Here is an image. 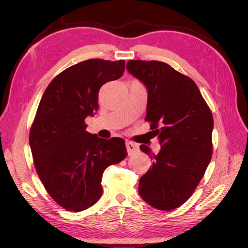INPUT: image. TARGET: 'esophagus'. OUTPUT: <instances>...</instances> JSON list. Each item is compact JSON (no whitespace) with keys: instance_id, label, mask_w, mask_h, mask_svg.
<instances>
[{"instance_id":"esophagus-1","label":"esophagus","mask_w":248,"mask_h":248,"mask_svg":"<svg viewBox=\"0 0 248 248\" xmlns=\"http://www.w3.org/2000/svg\"><path fill=\"white\" fill-rule=\"evenodd\" d=\"M126 148H127V152H128L129 155H132L133 153L139 151V145L136 144V142L130 141V140L126 141Z\"/></svg>"}]
</instances>
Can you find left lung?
Returning <instances> with one entry per match:
<instances>
[{"label": "left lung", "instance_id": "1", "mask_svg": "<svg viewBox=\"0 0 248 248\" xmlns=\"http://www.w3.org/2000/svg\"><path fill=\"white\" fill-rule=\"evenodd\" d=\"M127 69L148 89L146 121L161 149L140 180L139 192L150 206L174 210L188 200L212 157L213 116L190 78L159 61L130 60Z\"/></svg>", "mask_w": 248, "mask_h": 248}]
</instances>
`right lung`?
<instances>
[{
    "instance_id": "obj_1",
    "label": "right lung",
    "mask_w": 248,
    "mask_h": 248,
    "mask_svg": "<svg viewBox=\"0 0 248 248\" xmlns=\"http://www.w3.org/2000/svg\"><path fill=\"white\" fill-rule=\"evenodd\" d=\"M124 70V60L70 66L49 82L37 108L29 137L34 167L49 196L68 211L93 206L102 194L104 170L127 156L123 139H100L85 123L98 109L100 88Z\"/></svg>"
}]
</instances>
